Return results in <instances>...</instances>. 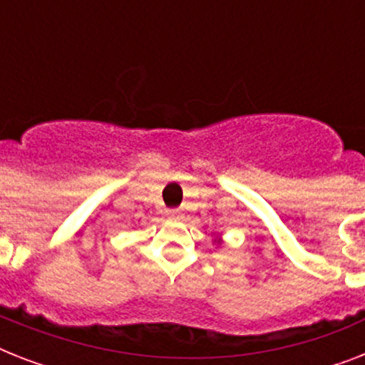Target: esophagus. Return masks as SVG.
<instances>
[{
	"instance_id": "obj_1",
	"label": "esophagus",
	"mask_w": 365,
	"mask_h": 365,
	"mask_svg": "<svg viewBox=\"0 0 365 365\" xmlns=\"http://www.w3.org/2000/svg\"><path fill=\"white\" fill-rule=\"evenodd\" d=\"M168 214H170V216H180V210H178V208H174V210H168Z\"/></svg>"
}]
</instances>
